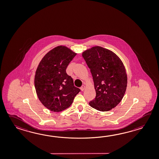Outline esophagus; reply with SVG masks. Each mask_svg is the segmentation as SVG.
Here are the masks:
<instances>
[{"label": "esophagus", "instance_id": "obj_1", "mask_svg": "<svg viewBox=\"0 0 159 159\" xmlns=\"http://www.w3.org/2000/svg\"><path fill=\"white\" fill-rule=\"evenodd\" d=\"M85 85H82L81 86V88H80V89H81V91H84V89H85Z\"/></svg>", "mask_w": 159, "mask_h": 159}]
</instances>
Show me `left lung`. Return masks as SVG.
I'll return each mask as SVG.
<instances>
[{"label": "left lung", "mask_w": 159, "mask_h": 159, "mask_svg": "<svg viewBox=\"0 0 159 159\" xmlns=\"http://www.w3.org/2000/svg\"><path fill=\"white\" fill-rule=\"evenodd\" d=\"M93 77L96 96L89 104L100 111H108L123 99L127 87L125 68L113 52L99 46L82 53Z\"/></svg>", "instance_id": "1"}]
</instances>
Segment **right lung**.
<instances>
[{
  "mask_svg": "<svg viewBox=\"0 0 159 159\" xmlns=\"http://www.w3.org/2000/svg\"><path fill=\"white\" fill-rule=\"evenodd\" d=\"M76 53L65 46L48 52L36 69L34 84L37 96L48 110L60 112L69 108L80 91L66 69Z\"/></svg>",
  "mask_w": 159,
  "mask_h": 159,
  "instance_id": "add662e5",
  "label": "right lung"
}]
</instances>
